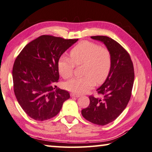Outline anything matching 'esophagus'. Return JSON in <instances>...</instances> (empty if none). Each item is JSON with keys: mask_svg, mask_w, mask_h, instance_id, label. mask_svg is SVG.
Wrapping results in <instances>:
<instances>
[{"mask_svg": "<svg viewBox=\"0 0 152 152\" xmlns=\"http://www.w3.org/2000/svg\"><path fill=\"white\" fill-rule=\"evenodd\" d=\"M71 97H76V98H78V97L80 96V95H79V94H74V93H71Z\"/></svg>", "mask_w": 152, "mask_h": 152, "instance_id": "1", "label": "esophagus"}]
</instances>
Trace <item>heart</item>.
<instances>
[{"mask_svg": "<svg viewBox=\"0 0 152 152\" xmlns=\"http://www.w3.org/2000/svg\"><path fill=\"white\" fill-rule=\"evenodd\" d=\"M70 57H61L58 62V69L63 78L68 79L73 75L76 66L83 64V77L74 78L65 83L67 90L82 94L105 80L110 73L112 58L110 51L104 46L89 41L79 43L70 52Z\"/></svg>", "mask_w": 152, "mask_h": 152, "instance_id": "b5f03b06", "label": "heart"}]
</instances>
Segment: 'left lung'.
<instances>
[{"label": "left lung", "mask_w": 152, "mask_h": 152, "mask_svg": "<svg viewBox=\"0 0 152 152\" xmlns=\"http://www.w3.org/2000/svg\"><path fill=\"white\" fill-rule=\"evenodd\" d=\"M91 38L103 42L111 53L112 64L105 81L96 90L102 96L90 95L89 106L81 114L89 122L104 126L115 120L126 107L134 83V66L129 53L116 41L106 36Z\"/></svg>", "instance_id": "1"}]
</instances>
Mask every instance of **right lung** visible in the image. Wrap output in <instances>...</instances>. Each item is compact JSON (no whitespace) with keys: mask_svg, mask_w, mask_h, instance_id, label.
I'll return each instance as SVG.
<instances>
[{"mask_svg":"<svg viewBox=\"0 0 152 152\" xmlns=\"http://www.w3.org/2000/svg\"><path fill=\"white\" fill-rule=\"evenodd\" d=\"M77 40L42 35L28 43L16 58L12 71L14 93L31 118L43 121L53 118L70 98L68 91L57 88L58 62Z\"/></svg>","mask_w":152,"mask_h":152,"instance_id":"1","label":"right lung"}]
</instances>
